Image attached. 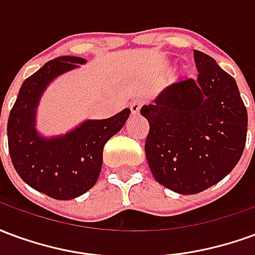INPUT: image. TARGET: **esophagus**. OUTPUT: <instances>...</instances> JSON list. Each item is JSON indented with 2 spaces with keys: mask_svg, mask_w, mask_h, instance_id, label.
I'll return each mask as SVG.
<instances>
[{
  "mask_svg": "<svg viewBox=\"0 0 255 255\" xmlns=\"http://www.w3.org/2000/svg\"><path fill=\"white\" fill-rule=\"evenodd\" d=\"M143 105V101L142 100H135L131 102V105H129V109H131V113L132 115H138L139 111H140V108Z\"/></svg>",
  "mask_w": 255,
  "mask_h": 255,
  "instance_id": "esophagus-1",
  "label": "esophagus"
}]
</instances>
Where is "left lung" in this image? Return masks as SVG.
I'll return each mask as SVG.
<instances>
[{
    "label": "left lung",
    "mask_w": 255,
    "mask_h": 255,
    "mask_svg": "<svg viewBox=\"0 0 255 255\" xmlns=\"http://www.w3.org/2000/svg\"><path fill=\"white\" fill-rule=\"evenodd\" d=\"M198 79L168 86L140 108L150 129L144 150L164 187L198 194L230 173L246 144L247 111L235 79L208 54L194 50Z\"/></svg>",
    "instance_id": "obj_1"
}]
</instances>
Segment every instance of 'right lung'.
Returning a JSON list of instances; mask_svg holds the SVG:
<instances>
[{
  "label": "right lung",
  "mask_w": 255,
  "mask_h": 255,
  "mask_svg": "<svg viewBox=\"0 0 255 255\" xmlns=\"http://www.w3.org/2000/svg\"><path fill=\"white\" fill-rule=\"evenodd\" d=\"M84 63V58L73 56L47 61L23 82L8 119L9 154L16 172L30 187L61 201L73 199L94 186L102 168L104 146L131 113L124 109L105 120H87L54 138H42L36 132V108L43 90L58 75Z\"/></svg>",
  "instance_id": "obj_1"
}]
</instances>
